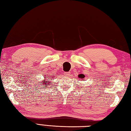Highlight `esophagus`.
Here are the masks:
<instances>
[{
    "instance_id": "1",
    "label": "esophagus",
    "mask_w": 131,
    "mask_h": 131,
    "mask_svg": "<svg viewBox=\"0 0 131 131\" xmlns=\"http://www.w3.org/2000/svg\"><path fill=\"white\" fill-rule=\"evenodd\" d=\"M64 75L66 76H68L69 75H70V72H65L64 73Z\"/></svg>"
}]
</instances>
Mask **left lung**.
<instances>
[{"label": "left lung", "mask_w": 131, "mask_h": 131, "mask_svg": "<svg viewBox=\"0 0 131 131\" xmlns=\"http://www.w3.org/2000/svg\"><path fill=\"white\" fill-rule=\"evenodd\" d=\"M78 77L80 79H83L84 78H85V76L83 75V74H79V75H78Z\"/></svg>", "instance_id": "obj_1"}]
</instances>
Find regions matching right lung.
Instances as JSON below:
<instances>
[{
    "label": "right lung",
    "mask_w": 131,
    "mask_h": 131,
    "mask_svg": "<svg viewBox=\"0 0 131 131\" xmlns=\"http://www.w3.org/2000/svg\"><path fill=\"white\" fill-rule=\"evenodd\" d=\"M44 77H45V76H44ZM47 78H48V77H47ZM49 80H51V79H50V78H48V79H47V78L45 79V80H44L42 81L43 83H41V84H43V85H45V86L48 85L50 84L51 83L50 80H49V81H48ZM44 88H45V87H44Z\"/></svg>",
    "instance_id": "add662e5"
}]
</instances>
